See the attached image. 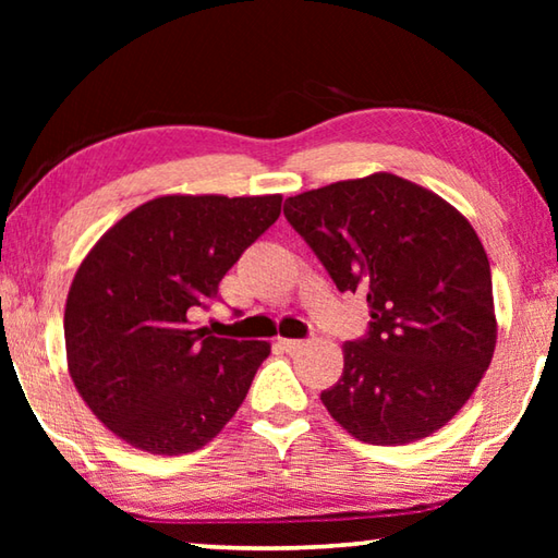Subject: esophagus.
<instances>
[{
	"label": "esophagus",
	"instance_id": "obj_1",
	"mask_svg": "<svg viewBox=\"0 0 558 558\" xmlns=\"http://www.w3.org/2000/svg\"><path fill=\"white\" fill-rule=\"evenodd\" d=\"M280 347L286 349L288 354H298L302 347H305V342H302V339H280Z\"/></svg>",
	"mask_w": 558,
	"mask_h": 558
}]
</instances>
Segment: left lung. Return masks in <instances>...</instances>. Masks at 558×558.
I'll return each instance as SVG.
<instances>
[{"label": "left lung", "instance_id": "obj_1", "mask_svg": "<svg viewBox=\"0 0 558 558\" xmlns=\"http://www.w3.org/2000/svg\"><path fill=\"white\" fill-rule=\"evenodd\" d=\"M282 214L337 290L369 302V327L344 344V372L319 396L329 415L372 446L446 426L497 339L493 272L465 216L386 172L290 196Z\"/></svg>", "mask_w": 558, "mask_h": 558}]
</instances>
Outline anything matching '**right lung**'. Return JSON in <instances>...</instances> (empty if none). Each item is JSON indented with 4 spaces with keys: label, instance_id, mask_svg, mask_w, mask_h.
<instances>
[{
    "label": "right lung",
    "instance_id": "add662e5",
    "mask_svg": "<svg viewBox=\"0 0 558 558\" xmlns=\"http://www.w3.org/2000/svg\"><path fill=\"white\" fill-rule=\"evenodd\" d=\"M280 204V194L159 196L81 263L63 317L71 379L132 448L194 452L239 411L270 344L214 337L192 315L219 300L221 278Z\"/></svg>",
    "mask_w": 558,
    "mask_h": 558
}]
</instances>
